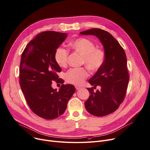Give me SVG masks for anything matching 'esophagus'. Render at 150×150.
<instances>
[{
  "instance_id": "34e87169",
  "label": "esophagus",
  "mask_w": 150,
  "mask_h": 150,
  "mask_svg": "<svg viewBox=\"0 0 150 150\" xmlns=\"http://www.w3.org/2000/svg\"><path fill=\"white\" fill-rule=\"evenodd\" d=\"M81 86H76V89H77V90H79V89H81Z\"/></svg>"
}]
</instances>
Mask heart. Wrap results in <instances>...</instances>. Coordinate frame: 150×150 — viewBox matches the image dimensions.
<instances>
[{"instance_id":"heart-1","label":"heart","mask_w":150,"mask_h":150,"mask_svg":"<svg viewBox=\"0 0 150 150\" xmlns=\"http://www.w3.org/2000/svg\"><path fill=\"white\" fill-rule=\"evenodd\" d=\"M69 47L76 53L82 56L81 64L92 71L100 69L105 59V53L102 48L95 47V43L91 40L80 38L70 41ZM69 51L63 47H58L55 52L54 58L60 67H66L68 64ZM88 70L84 68H75L69 70L65 73L67 83L74 85H80L88 77Z\"/></svg>"}]
</instances>
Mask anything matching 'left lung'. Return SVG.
<instances>
[{"instance_id":"1","label":"left lung","mask_w":150,"mask_h":150,"mask_svg":"<svg viewBox=\"0 0 150 150\" xmlns=\"http://www.w3.org/2000/svg\"><path fill=\"white\" fill-rule=\"evenodd\" d=\"M80 33L97 37L104 46L105 62L89 80L93 88L99 86L101 90L95 93L92 87L87 88L91 95L85 106L95 116L107 115L117 110L125 97L129 79L126 54L119 42L105 30L92 28Z\"/></svg>"}]
</instances>
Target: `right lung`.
Returning <instances> with one entry per match:
<instances>
[{"label": "right lung", "instance_id": "1", "mask_svg": "<svg viewBox=\"0 0 150 150\" xmlns=\"http://www.w3.org/2000/svg\"><path fill=\"white\" fill-rule=\"evenodd\" d=\"M67 37L66 33L54 31L40 33L28 43L21 55L22 92L32 111L45 119H54L62 115L76 91L72 85H64V80L57 74L61 69L55 61L54 54ZM53 80L63 84L59 91L52 88Z\"/></svg>", "mask_w": 150, "mask_h": 150}]
</instances>
